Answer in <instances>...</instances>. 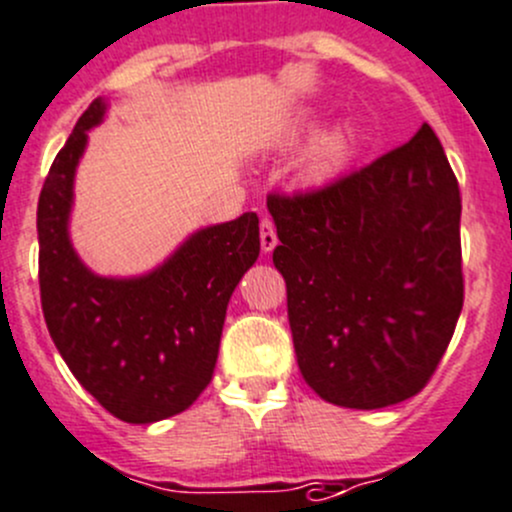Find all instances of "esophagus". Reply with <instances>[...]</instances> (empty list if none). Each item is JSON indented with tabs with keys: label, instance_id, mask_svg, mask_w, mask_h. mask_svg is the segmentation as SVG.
<instances>
[{
	"label": "esophagus",
	"instance_id": "1",
	"mask_svg": "<svg viewBox=\"0 0 512 512\" xmlns=\"http://www.w3.org/2000/svg\"><path fill=\"white\" fill-rule=\"evenodd\" d=\"M260 245H262V252H272L277 247V232L270 218H265L260 223Z\"/></svg>",
	"mask_w": 512,
	"mask_h": 512
}]
</instances>
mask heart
<instances>
[{
  "label": "heart",
  "mask_w": 512,
  "mask_h": 512,
  "mask_svg": "<svg viewBox=\"0 0 512 512\" xmlns=\"http://www.w3.org/2000/svg\"><path fill=\"white\" fill-rule=\"evenodd\" d=\"M309 131H314V123H304L302 128H297L294 136ZM356 143H359V131L349 121H339L332 128L319 133L317 141L309 148L307 158H304V178L309 183H327V180H332L352 160Z\"/></svg>",
  "instance_id": "b5f03b06"
}]
</instances>
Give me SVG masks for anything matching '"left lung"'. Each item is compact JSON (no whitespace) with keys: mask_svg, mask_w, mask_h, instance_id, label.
<instances>
[{"mask_svg":"<svg viewBox=\"0 0 512 512\" xmlns=\"http://www.w3.org/2000/svg\"><path fill=\"white\" fill-rule=\"evenodd\" d=\"M267 210L304 381L347 409L416 396L463 309L461 193L431 126L327 188L270 195Z\"/></svg>","mask_w":512,"mask_h":512,"instance_id":"left-lung-1","label":"left lung"}]
</instances>
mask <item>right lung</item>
Returning a JSON list of instances; mask_svg holds the SVG:
<instances>
[{
	"label": "right lung",
	"instance_id": "1",
	"mask_svg": "<svg viewBox=\"0 0 512 512\" xmlns=\"http://www.w3.org/2000/svg\"><path fill=\"white\" fill-rule=\"evenodd\" d=\"M106 111V98L86 108L41 188V309L71 374L108 414L156 423L188 409L213 379L227 302L260 255V220L242 213L200 227L146 275H96L71 245L69 220L76 168Z\"/></svg>",
	"mask_w": 512,
	"mask_h": 512
}]
</instances>
